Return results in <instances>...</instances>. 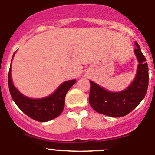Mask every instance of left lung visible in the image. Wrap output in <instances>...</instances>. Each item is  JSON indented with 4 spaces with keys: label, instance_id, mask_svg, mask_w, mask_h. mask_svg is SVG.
I'll return each mask as SVG.
<instances>
[{
    "label": "left lung",
    "instance_id": "1",
    "mask_svg": "<svg viewBox=\"0 0 155 155\" xmlns=\"http://www.w3.org/2000/svg\"><path fill=\"white\" fill-rule=\"evenodd\" d=\"M135 49L139 64L136 79L124 91L110 92L90 81L89 103L97 113L109 117H124L130 114L145 97L148 86V67L146 59L136 42Z\"/></svg>",
    "mask_w": 155,
    "mask_h": 155
}]
</instances>
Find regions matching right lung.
<instances>
[{"label":"right lung","instance_id":"obj_1","mask_svg":"<svg viewBox=\"0 0 155 155\" xmlns=\"http://www.w3.org/2000/svg\"><path fill=\"white\" fill-rule=\"evenodd\" d=\"M11 68L8 73V85L10 94L18 107L30 118L39 122H47L58 117L62 113L65 104L66 94L76 79L64 82L51 95L41 99H31L22 95L12 82Z\"/></svg>","mask_w":155,"mask_h":155}]
</instances>
